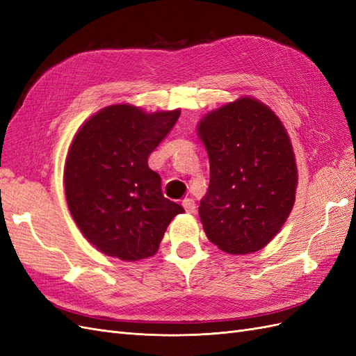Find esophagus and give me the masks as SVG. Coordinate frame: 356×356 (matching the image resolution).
Wrapping results in <instances>:
<instances>
[{
    "mask_svg": "<svg viewBox=\"0 0 356 356\" xmlns=\"http://www.w3.org/2000/svg\"><path fill=\"white\" fill-rule=\"evenodd\" d=\"M182 207H184L186 212H188V213H195V211H196V203H195V200H193V199H184V200H182Z\"/></svg>",
    "mask_w": 356,
    "mask_h": 356,
    "instance_id": "obj_1",
    "label": "esophagus"
}]
</instances>
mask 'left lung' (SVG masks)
I'll return each mask as SVG.
<instances>
[{
  "mask_svg": "<svg viewBox=\"0 0 356 356\" xmlns=\"http://www.w3.org/2000/svg\"><path fill=\"white\" fill-rule=\"evenodd\" d=\"M209 156V188L199 217L229 254L261 250L294 207L297 165L279 117L250 96L204 115L197 127Z\"/></svg>",
  "mask_w": 356,
  "mask_h": 356,
  "instance_id": "left-lung-1",
  "label": "left lung"
}]
</instances>
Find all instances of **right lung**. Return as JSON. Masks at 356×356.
<instances>
[{"mask_svg": "<svg viewBox=\"0 0 356 356\" xmlns=\"http://www.w3.org/2000/svg\"><path fill=\"white\" fill-rule=\"evenodd\" d=\"M181 111L147 114L129 104L102 108L70 147L63 179L75 224L96 250L124 261L157 252L172 218L184 212L161 193L148 156Z\"/></svg>", "mask_w": 356, "mask_h": 356, "instance_id": "add662e5", "label": "right lung"}]
</instances>
